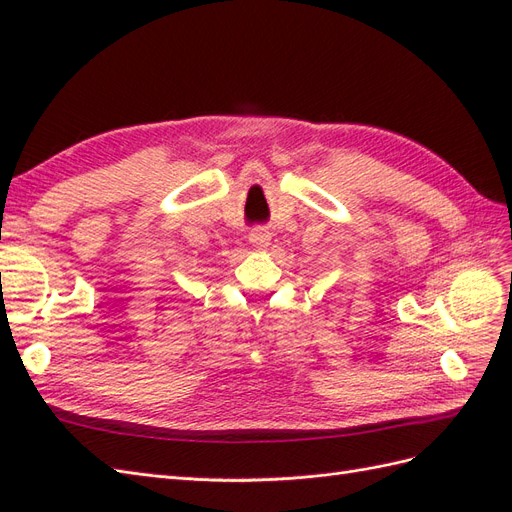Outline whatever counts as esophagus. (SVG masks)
Returning <instances> with one entry per match:
<instances>
[{"mask_svg": "<svg viewBox=\"0 0 512 512\" xmlns=\"http://www.w3.org/2000/svg\"><path fill=\"white\" fill-rule=\"evenodd\" d=\"M250 243L256 247V250H265V247L271 243V232L265 226H256L250 232Z\"/></svg>", "mask_w": 512, "mask_h": 512, "instance_id": "1", "label": "esophagus"}]
</instances>
